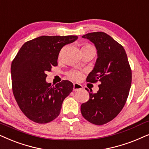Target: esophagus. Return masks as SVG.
<instances>
[{
	"instance_id": "obj_1",
	"label": "esophagus",
	"mask_w": 149,
	"mask_h": 149,
	"mask_svg": "<svg viewBox=\"0 0 149 149\" xmlns=\"http://www.w3.org/2000/svg\"><path fill=\"white\" fill-rule=\"evenodd\" d=\"M83 86L81 84H77V83H74V84H73V90H74V91H77V90H81Z\"/></svg>"
}]
</instances>
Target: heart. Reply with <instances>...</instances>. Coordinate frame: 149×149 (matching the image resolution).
Segmentation results:
<instances>
[{
    "label": "heart",
    "mask_w": 149,
    "mask_h": 149,
    "mask_svg": "<svg viewBox=\"0 0 149 149\" xmlns=\"http://www.w3.org/2000/svg\"><path fill=\"white\" fill-rule=\"evenodd\" d=\"M84 46H90L87 45ZM68 74V77H70V78H71L72 79H74V80H79V79H80L82 77L81 72H79L78 70H72L70 71V72H69Z\"/></svg>",
    "instance_id": "b5f03b06"
}]
</instances>
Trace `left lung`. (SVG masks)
I'll list each match as a JSON object with an SVG mask.
<instances>
[{"label": "left lung", "instance_id": "1", "mask_svg": "<svg viewBox=\"0 0 149 149\" xmlns=\"http://www.w3.org/2000/svg\"><path fill=\"white\" fill-rule=\"evenodd\" d=\"M92 42L97 51V59L88 82L100 81L98 91H89L90 98L81 106V114L92 124L102 125L120 112L126 103L131 85V70L123 46L103 32L82 36Z\"/></svg>", "mask_w": 149, "mask_h": 149}]
</instances>
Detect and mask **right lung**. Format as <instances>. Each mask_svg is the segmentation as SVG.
<instances>
[{
	"instance_id": "right-lung-1",
	"label": "right lung",
	"mask_w": 149,
	"mask_h": 149,
	"mask_svg": "<svg viewBox=\"0 0 149 149\" xmlns=\"http://www.w3.org/2000/svg\"><path fill=\"white\" fill-rule=\"evenodd\" d=\"M77 36H43L23 44L11 63L12 90L23 113L32 121L44 124L60 113L63 100L71 93L72 82L67 80L51 86L46 73L57 65L63 46L77 40Z\"/></svg>"
}]
</instances>
